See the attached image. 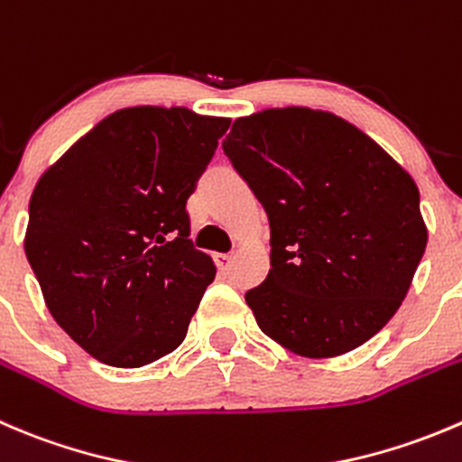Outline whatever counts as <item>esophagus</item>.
<instances>
[{
    "label": "esophagus",
    "instance_id": "34e87169",
    "mask_svg": "<svg viewBox=\"0 0 462 462\" xmlns=\"http://www.w3.org/2000/svg\"><path fill=\"white\" fill-rule=\"evenodd\" d=\"M214 262H217L218 271L227 273L232 266V254H214Z\"/></svg>",
    "mask_w": 462,
    "mask_h": 462
}]
</instances>
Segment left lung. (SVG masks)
Here are the masks:
<instances>
[{
  "instance_id": "obj_1",
  "label": "left lung",
  "mask_w": 462,
  "mask_h": 462,
  "mask_svg": "<svg viewBox=\"0 0 462 462\" xmlns=\"http://www.w3.org/2000/svg\"><path fill=\"white\" fill-rule=\"evenodd\" d=\"M223 153L271 226V271L245 293L259 329L309 359L373 338L427 248L413 178L359 128L309 107L236 119Z\"/></svg>"
}]
</instances>
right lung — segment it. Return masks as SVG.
I'll return each instance as SVG.
<instances>
[{"label": "right lung", "instance_id": "1", "mask_svg": "<svg viewBox=\"0 0 462 462\" xmlns=\"http://www.w3.org/2000/svg\"><path fill=\"white\" fill-rule=\"evenodd\" d=\"M230 119L187 107L112 112L42 173L24 253L53 320L88 355L142 368L185 340L217 275L187 199Z\"/></svg>", "mask_w": 462, "mask_h": 462}]
</instances>
